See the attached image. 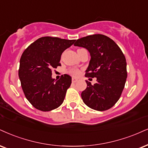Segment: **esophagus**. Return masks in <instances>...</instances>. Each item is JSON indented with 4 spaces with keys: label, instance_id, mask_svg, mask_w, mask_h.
I'll list each match as a JSON object with an SVG mask.
<instances>
[{
    "label": "esophagus",
    "instance_id": "1",
    "mask_svg": "<svg viewBox=\"0 0 148 148\" xmlns=\"http://www.w3.org/2000/svg\"><path fill=\"white\" fill-rule=\"evenodd\" d=\"M77 81H78V79H77V78H73V79H72V82L73 83L77 82Z\"/></svg>",
    "mask_w": 148,
    "mask_h": 148
}]
</instances>
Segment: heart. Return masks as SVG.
I'll return each mask as SVG.
<instances>
[{
  "label": "heart",
  "mask_w": 148,
  "mask_h": 148,
  "mask_svg": "<svg viewBox=\"0 0 148 148\" xmlns=\"http://www.w3.org/2000/svg\"><path fill=\"white\" fill-rule=\"evenodd\" d=\"M69 73L71 75H72L74 77H77V76H79L80 74V71L79 69H71L69 71Z\"/></svg>",
  "instance_id": "obj_1"
}]
</instances>
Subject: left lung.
<instances>
[{"label": "left lung", "instance_id": "1", "mask_svg": "<svg viewBox=\"0 0 148 148\" xmlns=\"http://www.w3.org/2000/svg\"><path fill=\"white\" fill-rule=\"evenodd\" d=\"M74 45L90 52L91 59L85 76L97 77L94 85L86 81L87 87L81 94L83 101L95 110L111 108L119 99L127 78L126 60L121 49L102 34L79 38Z\"/></svg>", "mask_w": 148, "mask_h": 148}]
</instances>
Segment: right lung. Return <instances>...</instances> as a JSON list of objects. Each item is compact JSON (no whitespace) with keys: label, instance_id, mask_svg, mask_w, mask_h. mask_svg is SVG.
Masks as SVG:
<instances>
[{"label":"right lung","instance_id":"add662e5","mask_svg":"<svg viewBox=\"0 0 148 148\" xmlns=\"http://www.w3.org/2000/svg\"><path fill=\"white\" fill-rule=\"evenodd\" d=\"M75 40L57 37L40 38L22 54L18 75L25 97L34 108L50 111L63 103L71 77L64 74L57 81L51 77L52 69L61 65V55Z\"/></svg>","mask_w":148,"mask_h":148}]
</instances>
